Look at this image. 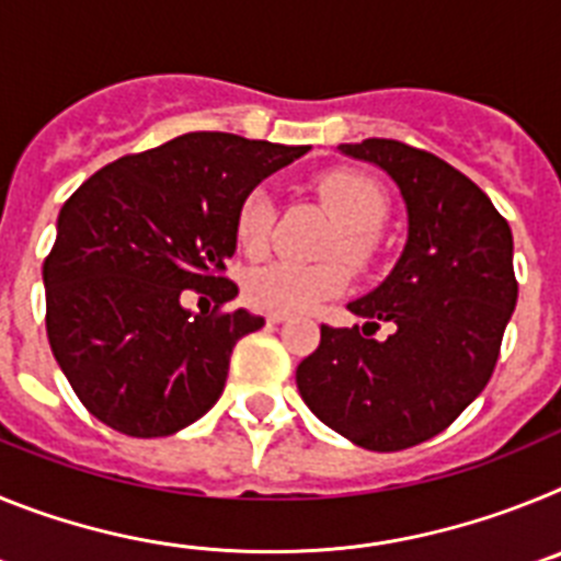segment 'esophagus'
<instances>
[{
  "mask_svg": "<svg viewBox=\"0 0 561 561\" xmlns=\"http://www.w3.org/2000/svg\"><path fill=\"white\" fill-rule=\"evenodd\" d=\"M286 320H289V314H275V311H272V314H266V323L270 325H280V323H286Z\"/></svg>",
  "mask_w": 561,
  "mask_h": 561,
  "instance_id": "1",
  "label": "esophagus"
}]
</instances>
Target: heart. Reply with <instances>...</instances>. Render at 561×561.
Wrapping results in <instances>:
<instances>
[{
	"label": "heart",
	"instance_id": "obj_1",
	"mask_svg": "<svg viewBox=\"0 0 561 561\" xmlns=\"http://www.w3.org/2000/svg\"><path fill=\"white\" fill-rule=\"evenodd\" d=\"M314 191L331 216L340 221V236L334 238L329 255L348 257L359 270L374 264L379 255V227L390 210L388 193L381 191L379 182L370 180L368 173L340 168L323 173ZM272 230H275V199L270 187H252L236 216L238 247L252 257L264 255L270 250ZM348 284L351 275L340 261H325V264L272 261L247 272L244 295L257 309L297 314L342 295Z\"/></svg>",
	"mask_w": 561,
	"mask_h": 561
}]
</instances>
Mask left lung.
I'll return each instance as SVG.
<instances>
[{
	"instance_id": "1",
	"label": "left lung",
	"mask_w": 561,
	"mask_h": 561,
	"mask_svg": "<svg viewBox=\"0 0 561 561\" xmlns=\"http://www.w3.org/2000/svg\"><path fill=\"white\" fill-rule=\"evenodd\" d=\"M381 168L408 210L390 275L351 300L365 325L320 329L297 365V390L325 427L370 453H396L447 430L492 379L517 306L508 221L469 176L399 140L342 142ZM381 322L391 325L374 341Z\"/></svg>"
}]
</instances>
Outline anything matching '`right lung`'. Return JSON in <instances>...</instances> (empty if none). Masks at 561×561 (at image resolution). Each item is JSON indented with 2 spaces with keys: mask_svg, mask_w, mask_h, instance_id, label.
I'll return each mask as SVG.
<instances>
[{
  "mask_svg": "<svg viewBox=\"0 0 561 561\" xmlns=\"http://www.w3.org/2000/svg\"><path fill=\"white\" fill-rule=\"evenodd\" d=\"M309 146L191 131L121 157L58 213L44 261L47 336L83 408L131 438H160L219 401L236 342L264 317L191 311L185 289L238 295L219 272L236 252L247 193Z\"/></svg>",
  "mask_w": 561,
  "mask_h": 561,
  "instance_id": "1",
  "label": "right lung"
}]
</instances>
